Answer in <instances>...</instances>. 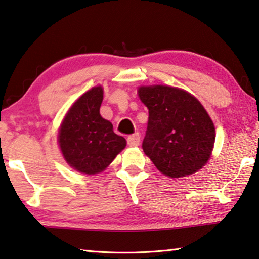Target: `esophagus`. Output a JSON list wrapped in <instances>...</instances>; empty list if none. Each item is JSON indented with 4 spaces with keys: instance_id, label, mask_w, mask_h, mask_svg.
Here are the masks:
<instances>
[{
    "instance_id": "esophagus-1",
    "label": "esophagus",
    "mask_w": 259,
    "mask_h": 259,
    "mask_svg": "<svg viewBox=\"0 0 259 259\" xmlns=\"http://www.w3.org/2000/svg\"><path fill=\"white\" fill-rule=\"evenodd\" d=\"M139 142H141V138H139L138 134H134L126 138V143H128L129 146H138Z\"/></svg>"
}]
</instances>
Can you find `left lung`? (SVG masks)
<instances>
[{
	"label": "left lung",
	"mask_w": 259,
	"mask_h": 259,
	"mask_svg": "<svg viewBox=\"0 0 259 259\" xmlns=\"http://www.w3.org/2000/svg\"><path fill=\"white\" fill-rule=\"evenodd\" d=\"M139 99L149 109L143 150L169 178L199 170L211 157L214 124L203 105L184 90L166 85L141 86Z\"/></svg>",
	"instance_id": "8db88e82"
}]
</instances>
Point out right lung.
Masks as SVG:
<instances>
[{
    "instance_id": "right-lung-1",
    "label": "right lung",
    "mask_w": 259,
    "mask_h": 259,
    "mask_svg": "<svg viewBox=\"0 0 259 259\" xmlns=\"http://www.w3.org/2000/svg\"><path fill=\"white\" fill-rule=\"evenodd\" d=\"M102 99L101 86L85 92L68 110L59 131L63 158L83 174L100 173L126 145L125 139L114 133L112 123L101 117Z\"/></svg>"
}]
</instances>
